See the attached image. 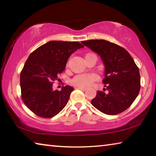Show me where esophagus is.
<instances>
[{"label":"esophagus","instance_id":"34e87169","mask_svg":"<svg viewBox=\"0 0 156 156\" xmlns=\"http://www.w3.org/2000/svg\"><path fill=\"white\" fill-rule=\"evenodd\" d=\"M76 89H80V90L83 91H86V89H85V88H83V87H76Z\"/></svg>","mask_w":156,"mask_h":156}]
</instances>
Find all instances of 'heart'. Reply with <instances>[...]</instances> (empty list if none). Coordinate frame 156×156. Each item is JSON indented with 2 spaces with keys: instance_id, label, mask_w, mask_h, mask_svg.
Listing matches in <instances>:
<instances>
[{
  "instance_id": "b5f03b06",
  "label": "heart",
  "mask_w": 156,
  "mask_h": 156,
  "mask_svg": "<svg viewBox=\"0 0 156 156\" xmlns=\"http://www.w3.org/2000/svg\"><path fill=\"white\" fill-rule=\"evenodd\" d=\"M96 77L93 74H79L76 76L71 80V83L78 87L86 88L90 86L92 83L96 80Z\"/></svg>"
}]
</instances>
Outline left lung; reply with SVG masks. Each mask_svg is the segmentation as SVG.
<instances>
[{"label": "left lung", "instance_id": "obj_1", "mask_svg": "<svg viewBox=\"0 0 156 156\" xmlns=\"http://www.w3.org/2000/svg\"><path fill=\"white\" fill-rule=\"evenodd\" d=\"M100 55L105 66L102 80L108 91H98L91 104L100 112L107 115H116L131 106L140 89L139 69L126 50L105 40L82 42Z\"/></svg>", "mask_w": 156, "mask_h": 156}]
</instances>
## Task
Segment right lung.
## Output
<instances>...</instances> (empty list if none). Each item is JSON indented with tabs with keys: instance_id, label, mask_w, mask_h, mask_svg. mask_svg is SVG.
Returning <instances> with one entry per match:
<instances>
[{
	"instance_id": "obj_1",
	"label": "right lung",
	"mask_w": 156,
	"mask_h": 156,
	"mask_svg": "<svg viewBox=\"0 0 156 156\" xmlns=\"http://www.w3.org/2000/svg\"><path fill=\"white\" fill-rule=\"evenodd\" d=\"M84 46L78 42L53 41L31 53L20 72L21 98L34 114L50 118L61 112L73 90L62 87L61 91L53 90L58 75L65 70L66 63L76 50Z\"/></svg>"
}]
</instances>
